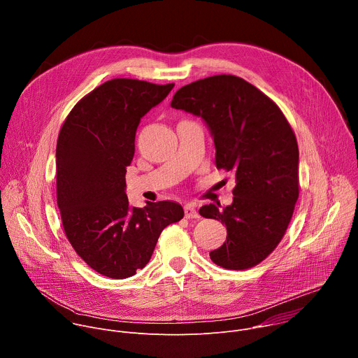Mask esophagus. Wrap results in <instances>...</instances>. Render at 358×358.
Segmentation results:
<instances>
[{
  "instance_id": "34e87169",
  "label": "esophagus",
  "mask_w": 358,
  "mask_h": 358,
  "mask_svg": "<svg viewBox=\"0 0 358 358\" xmlns=\"http://www.w3.org/2000/svg\"><path fill=\"white\" fill-rule=\"evenodd\" d=\"M184 215L185 218H199V214L194 203H187V206H184Z\"/></svg>"
}]
</instances>
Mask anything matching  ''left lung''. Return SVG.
Masks as SVG:
<instances>
[{"instance_id": "1", "label": "left lung", "mask_w": 358, "mask_h": 358, "mask_svg": "<svg viewBox=\"0 0 358 358\" xmlns=\"http://www.w3.org/2000/svg\"><path fill=\"white\" fill-rule=\"evenodd\" d=\"M171 108L207 123L217 169L235 174L231 206L199 210L227 227V241L210 252L211 261L232 271L257 266L282 241L299 198V147L289 122L272 99L234 75L182 86Z\"/></svg>"}]
</instances>
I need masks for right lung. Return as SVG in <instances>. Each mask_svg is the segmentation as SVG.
I'll return each instance as SVG.
<instances>
[{"instance_id": "1", "label": "right lung", "mask_w": 358, "mask_h": 358, "mask_svg": "<svg viewBox=\"0 0 358 358\" xmlns=\"http://www.w3.org/2000/svg\"><path fill=\"white\" fill-rule=\"evenodd\" d=\"M174 83L112 79L65 119L57 144V198L65 235L97 273L126 279L143 269L162 231L184 217L177 202L131 207L126 167L134 156L140 119L167 97Z\"/></svg>"}]
</instances>
